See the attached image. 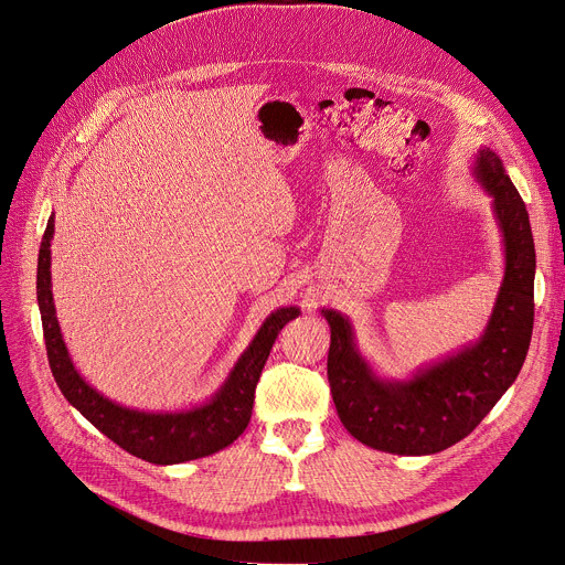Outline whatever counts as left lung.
I'll return each instance as SVG.
<instances>
[{
  "mask_svg": "<svg viewBox=\"0 0 565 565\" xmlns=\"http://www.w3.org/2000/svg\"><path fill=\"white\" fill-rule=\"evenodd\" d=\"M471 175L491 198L502 236L504 275L482 335L415 370L381 376L358 347L353 324L322 309L331 329L327 374L342 426L392 455H433L465 439L516 381L532 340L536 252L525 202L502 160L480 146Z\"/></svg>",
  "mask_w": 565,
  "mask_h": 565,
  "instance_id": "left-lung-1",
  "label": "left lung"
}]
</instances>
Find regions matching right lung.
Here are the masks:
<instances>
[{
	"label": "right lung",
	"instance_id": "right-lung-1",
	"mask_svg": "<svg viewBox=\"0 0 565 565\" xmlns=\"http://www.w3.org/2000/svg\"><path fill=\"white\" fill-rule=\"evenodd\" d=\"M51 241L54 214L46 221L38 254V306L51 374L78 413L130 455L162 467L214 455L238 439L249 424L254 390L270 349L279 331L301 313L299 306H279L262 322L227 379L207 401L182 409L126 407L92 387L72 361L51 292Z\"/></svg>",
	"mask_w": 565,
	"mask_h": 565
}]
</instances>
